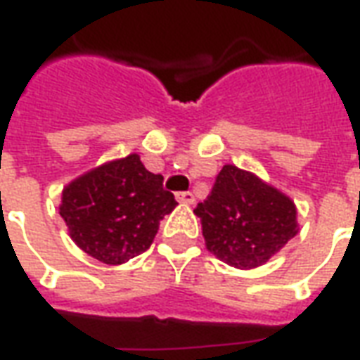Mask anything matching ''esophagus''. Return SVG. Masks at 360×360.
<instances>
[{"label":"esophagus","mask_w":360,"mask_h":360,"mask_svg":"<svg viewBox=\"0 0 360 360\" xmlns=\"http://www.w3.org/2000/svg\"><path fill=\"white\" fill-rule=\"evenodd\" d=\"M177 200L183 204H195V195L193 193H177Z\"/></svg>","instance_id":"1"}]
</instances>
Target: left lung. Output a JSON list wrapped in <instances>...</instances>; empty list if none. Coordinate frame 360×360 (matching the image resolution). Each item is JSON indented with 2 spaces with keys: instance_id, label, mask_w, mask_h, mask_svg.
Instances as JSON below:
<instances>
[{
  "instance_id": "obj_1",
  "label": "left lung",
  "mask_w": 360,
  "mask_h": 360,
  "mask_svg": "<svg viewBox=\"0 0 360 360\" xmlns=\"http://www.w3.org/2000/svg\"><path fill=\"white\" fill-rule=\"evenodd\" d=\"M195 214L202 224L206 249L237 270L266 264L299 233L293 200L233 164L221 167Z\"/></svg>"
}]
</instances>
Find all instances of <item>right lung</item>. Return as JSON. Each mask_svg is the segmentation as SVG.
<instances>
[{"instance_id":"obj_1","label":"right lung","mask_w":360,"mask_h":360,"mask_svg":"<svg viewBox=\"0 0 360 360\" xmlns=\"http://www.w3.org/2000/svg\"><path fill=\"white\" fill-rule=\"evenodd\" d=\"M177 200L139 154L92 167L61 191L59 214L73 243L103 264H125L154 241Z\"/></svg>"}]
</instances>
